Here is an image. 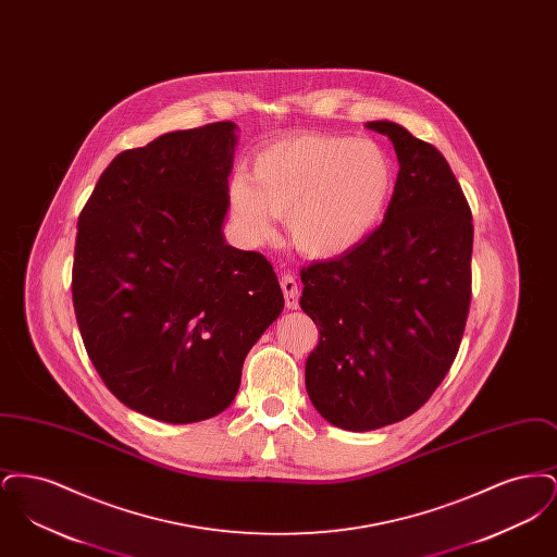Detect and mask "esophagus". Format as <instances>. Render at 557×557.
<instances>
[{
	"label": "esophagus",
	"mask_w": 557,
	"mask_h": 557,
	"mask_svg": "<svg viewBox=\"0 0 557 557\" xmlns=\"http://www.w3.org/2000/svg\"><path fill=\"white\" fill-rule=\"evenodd\" d=\"M280 284H282V290H284V296H286V307L288 309H298V282L294 280V275L292 273H284Z\"/></svg>",
	"instance_id": "1"
}]
</instances>
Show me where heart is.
I'll return each instance as SVG.
<instances>
[{
	"mask_svg": "<svg viewBox=\"0 0 557 557\" xmlns=\"http://www.w3.org/2000/svg\"><path fill=\"white\" fill-rule=\"evenodd\" d=\"M395 164L370 139L300 135L265 148L252 173L230 184V202L250 239L286 216L294 246L318 259L341 257L370 238L395 191Z\"/></svg>",
	"mask_w": 557,
	"mask_h": 557,
	"instance_id": "1",
	"label": "heart"
}]
</instances>
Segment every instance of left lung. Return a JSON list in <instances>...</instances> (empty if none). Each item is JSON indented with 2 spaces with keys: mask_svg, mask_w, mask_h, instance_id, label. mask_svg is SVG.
<instances>
[{
  "mask_svg": "<svg viewBox=\"0 0 557 557\" xmlns=\"http://www.w3.org/2000/svg\"><path fill=\"white\" fill-rule=\"evenodd\" d=\"M397 184L384 221L341 257L300 269V309L319 343L305 366L311 403L350 432L416 413L450 370L472 298V211L449 162L391 121Z\"/></svg>",
  "mask_w": 557,
  "mask_h": 557,
  "instance_id": "left-lung-1",
  "label": "left lung"
}]
</instances>
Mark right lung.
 Masks as SVG:
<instances>
[{"mask_svg": "<svg viewBox=\"0 0 557 557\" xmlns=\"http://www.w3.org/2000/svg\"><path fill=\"white\" fill-rule=\"evenodd\" d=\"M236 125L121 152L77 223L73 305L85 350L123 405L166 424L232 405L284 294L261 252L223 242Z\"/></svg>", "mask_w": 557, "mask_h": 557, "instance_id": "add662e5", "label": "right lung"}]
</instances>
